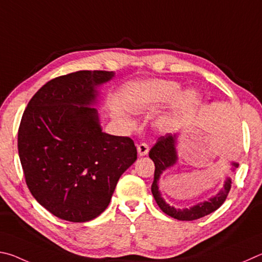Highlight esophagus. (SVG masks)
I'll return each mask as SVG.
<instances>
[{
  "instance_id": "esophagus-1",
  "label": "esophagus",
  "mask_w": 262,
  "mask_h": 262,
  "mask_svg": "<svg viewBox=\"0 0 262 262\" xmlns=\"http://www.w3.org/2000/svg\"><path fill=\"white\" fill-rule=\"evenodd\" d=\"M137 149H138L139 157H145V155L148 154L149 147H148L147 144H140V145L137 146Z\"/></svg>"
}]
</instances>
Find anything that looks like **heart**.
<instances>
[{"instance_id": "1", "label": "heart", "mask_w": 262, "mask_h": 262, "mask_svg": "<svg viewBox=\"0 0 262 262\" xmlns=\"http://www.w3.org/2000/svg\"><path fill=\"white\" fill-rule=\"evenodd\" d=\"M182 92V87L178 82L167 80H149L136 87L134 92V102L138 105H153L168 103L176 101L172 118H168L164 124H171L175 117L190 112L199 103V93L194 90ZM131 125V123H128Z\"/></svg>"}]
</instances>
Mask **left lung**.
<instances>
[{"label":"left lung","instance_id":"8db88e82","mask_svg":"<svg viewBox=\"0 0 262 262\" xmlns=\"http://www.w3.org/2000/svg\"><path fill=\"white\" fill-rule=\"evenodd\" d=\"M180 134H167L166 136L160 137L157 144H155L152 149L149 150V158L153 160L155 164L154 171V181L152 184V193L155 201L159 205V207L162 209V212L166 213L169 216H171L180 221H193L200 217H204L206 215L213 213L222 206L226 201L229 191L231 189V178L227 177L224 181L223 187L216 194H214L207 200H203L200 203L191 206L189 208H175L173 206L166 203L163 199L160 191L159 183L162 173L168 170L169 168L175 166L178 162V152H177V144ZM231 170L235 171L239 166L238 162H231Z\"/></svg>","mask_w":262,"mask_h":262}]
</instances>
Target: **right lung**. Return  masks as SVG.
Here are the masks:
<instances>
[{
    "label": "right lung",
    "mask_w": 262,
    "mask_h": 262,
    "mask_svg": "<svg viewBox=\"0 0 262 262\" xmlns=\"http://www.w3.org/2000/svg\"><path fill=\"white\" fill-rule=\"evenodd\" d=\"M114 71L82 70L48 81L33 95L18 130L26 184L55 216L91 221L108 207L119 177L137 160L128 137L105 134L95 107Z\"/></svg>",
    "instance_id": "obj_1"
}]
</instances>
